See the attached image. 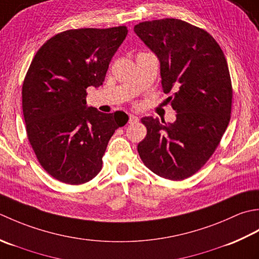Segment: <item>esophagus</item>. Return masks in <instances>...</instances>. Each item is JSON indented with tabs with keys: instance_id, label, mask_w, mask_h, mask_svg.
Instances as JSON below:
<instances>
[{
	"instance_id": "esophagus-1",
	"label": "esophagus",
	"mask_w": 259,
	"mask_h": 259,
	"mask_svg": "<svg viewBox=\"0 0 259 259\" xmlns=\"http://www.w3.org/2000/svg\"><path fill=\"white\" fill-rule=\"evenodd\" d=\"M137 122H139V117H137V116L130 115V117H128V123L130 124H134V123H137Z\"/></svg>"
}]
</instances>
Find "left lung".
Segmentation results:
<instances>
[{"mask_svg": "<svg viewBox=\"0 0 259 259\" xmlns=\"http://www.w3.org/2000/svg\"><path fill=\"white\" fill-rule=\"evenodd\" d=\"M135 33L160 60L163 92H174V123L143 117L141 160L172 181L192 177L217 149L229 124L233 85L220 46L203 29L179 19L141 22Z\"/></svg>", "mask_w": 259, "mask_h": 259, "instance_id": "obj_1", "label": "left lung"}]
</instances>
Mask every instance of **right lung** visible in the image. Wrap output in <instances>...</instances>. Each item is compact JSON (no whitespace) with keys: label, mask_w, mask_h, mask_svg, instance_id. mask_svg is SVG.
I'll return each mask as SVG.
<instances>
[{"label":"right lung","mask_w":259,"mask_h":259,"mask_svg":"<svg viewBox=\"0 0 259 259\" xmlns=\"http://www.w3.org/2000/svg\"><path fill=\"white\" fill-rule=\"evenodd\" d=\"M127 32L125 25L63 31L41 47L26 71V136L40 165L58 181L78 186L96 177L110 137L127 123L124 112L104 114L86 105V89L103 85Z\"/></svg>","instance_id":"add662e5"}]
</instances>
